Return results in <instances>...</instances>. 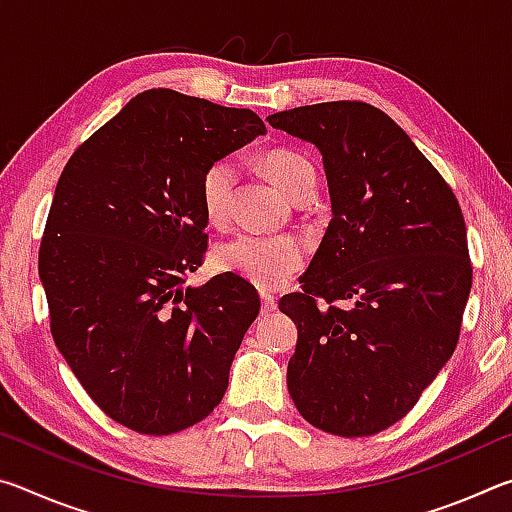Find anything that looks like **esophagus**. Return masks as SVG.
I'll return each instance as SVG.
<instances>
[{
	"label": "esophagus",
	"instance_id": "obj_1",
	"mask_svg": "<svg viewBox=\"0 0 512 512\" xmlns=\"http://www.w3.org/2000/svg\"><path fill=\"white\" fill-rule=\"evenodd\" d=\"M259 296H262V311H264V314H268V311H273L277 307V298L273 296V293L262 291Z\"/></svg>",
	"mask_w": 512,
	"mask_h": 512
}]
</instances>
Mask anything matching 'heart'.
Listing matches in <instances>:
<instances>
[{
	"label": "heart",
	"mask_w": 512,
	"mask_h": 512,
	"mask_svg": "<svg viewBox=\"0 0 512 512\" xmlns=\"http://www.w3.org/2000/svg\"><path fill=\"white\" fill-rule=\"evenodd\" d=\"M262 169L271 183L289 198L302 187L316 185V171L305 155L291 149H273L262 155ZM237 183V164L219 158L201 173V205L207 219L219 223L228 214L232 187ZM305 244L293 235H237L216 248V264L221 271L235 273L264 289H275L305 264Z\"/></svg>",
	"instance_id": "1"
}]
</instances>
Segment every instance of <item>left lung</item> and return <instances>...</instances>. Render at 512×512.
I'll return each mask as SVG.
<instances>
[{
	"mask_svg": "<svg viewBox=\"0 0 512 512\" xmlns=\"http://www.w3.org/2000/svg\"><path fill=\"white\" fill-rule=\"evenodd\" d=\"M268 124L316 146L332 201L302 293L280 300L298 325L291 400L318 429L372 436L413 409L456 350L472 289L461 205L370 103H316Z\"/></svg>",
	"mask_w": 512,
	"mask_h": 512,
	"instance_id": "obj_1",
	"label": "left lung"
}]
</instances>
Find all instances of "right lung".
<instances>
[{"label": "right lung", "instance_id": "add662e5", "mask_svg": "<svg viewBox=\"0 0 512 512\" xmlns=\"http://www.w3.org/2000/svg\"><path fill=\"white\" fill-rule=\"evenodd\" d=\"M264 133L248 108L146 90L60 173L38 255L51 336L99 409L137 433L183 431L223 400L259 296L235 273L183 287L207 250L198 183Z\"/></svg>", "mask_w": 512, "mask_h": 512}]
</instances>
